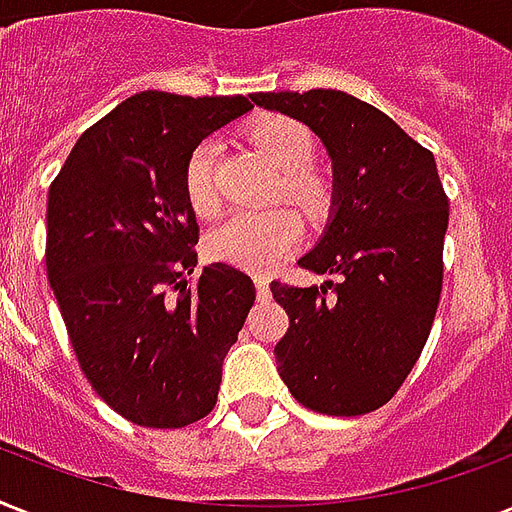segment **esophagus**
<instances>
[{
    "label": "esophagus",
    "instance_id": "obj_1",
    "mask_svg": "<svg viewBox=\"0 0 512 512\" xmlns=\"http://www.w3.org/2000/svg\"><path fill=\"white\" fill-rule=\"evenodd\" d=\"M257 300H268L271 297V287H268V276H255Z\"/></svg>",
    "mask_w": 512,
    "mask_h": 512
}]
</instances>
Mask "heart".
Returning a JSON list of instances; mask_svg holds the SVG:
<instances>
[{"instance_id":"heart-1","label":"heart","mask_w":512,"mask_h":512,"mask_svg":"<svg viewBox=\"0 0 512 512\" xmlns=\"http://www.w3.org/2000/svg\"><path fill=\"white\" fill-rule=\"evenodd\" d=\"M249 143L279 172L276 199L295 204L308 220H324L335 204V185L313 162L316 135L308 124L295 116L265 114L249 124ZM185 199L201 217L220 212V188H217V143L201 140L188 154L183 172ZM300 241V220L289 207L268 212H241L217 225L209 233V255L220 263L236 265L241 271L263 273L284 260Z\"/></svg>"}]
</instances>
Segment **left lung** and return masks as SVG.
I'll return each mask as SVG.
<instances>
[{
	"label": "left lung",
	"mask_w": 512,
	"mask_h": 512,
	"mask_svg": "<svg viewBox=\"0 0 512 512\" xmlns=\"http://www.w3.org/2000/svg\"><path fill=\"white\" fill-rule=\"evenodd\" d=\"M252 100L308 124L335 162V217L300 265L337 281L271 284L289 316L273 350L281 380L313 412H374L417 364L441 300L449 199L436 159L348 92H257Z\"/></svg>",
	"instance_id": "1"
}]
</instances>
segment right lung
<instances>
[{
  "mask_svg": "<svg viewBox=\"0 0 512 512\" xmlns=\"http://www.w3.org/2000/svg\"><path fill=\"white\" fill-rule=\"evenodd\" d=\"M249 108L244 95L138 92L84 132L50 185L44 260L68 340L95 393L140 428L215 409L255 303L233 265L193 273L199 225L183 185L201 138Z\"/></svg>",
  "mask_w": 512,
  "mask_h": 512,
  "instance_id": "obj_1",
  "label": "right lung"
}]
</instances>
